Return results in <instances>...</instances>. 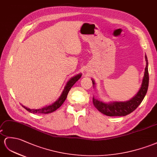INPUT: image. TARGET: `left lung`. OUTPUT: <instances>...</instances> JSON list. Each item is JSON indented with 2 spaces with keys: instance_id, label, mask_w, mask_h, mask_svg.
Listing matches in <instances>:
<instances>
[{
  "instance_id": "left-lung-1",
  "label": "left lung",
  "mask_w": 157,
  "mask_h": 157,
  "mask_svg": "<svg viewBox=\"0 0 157 157\" xmlns=\"http://www.w3.org/2000/svg\"><path fill=\"white\" fill-rule=\"evenodd\" d=\"M146 67L144 69V76L139 91L131 99L125 101H109L104 102L99 99L93 97V102L95 107L101 113L107 116H125L135 111L142 102L145 96L148 87V60L145 55ZM93 87L95 88V82L94 79H91Z\"/></svg>"
}]
</instances>
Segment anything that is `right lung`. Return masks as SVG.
Masks as SVG:
<instances>
[{"label": "right lung", "mask_w": 157, "mask_h": 157, "mask_svg": "<svg viewBox=\"0 0 157 157\" xmlns=\"http://www.w3.org/2000/svg\"><path fill=\"white\" fill-rule=\"evenodd\" d=\"M82 74L80 73L79 74L74 75V77L71 78L69 80H68L66 84L65 87H64V89L62 91V94L60 95L58 99L56 100V101H54L53 103L50 104V105L45 106L42 108H40V109H30V108H28L23 105H22V106L25 108V109H26L28 111H29L30 113H33L47 114V113H52V112L55 111L56 109H58V108L63 103V102L65 101L66 99L67 98L68 92L70 91L71 87L74 85V83L77 81H78V79H80V78L82 77Z\"/></svg>", "instance_id": "obj_1"}]
</instances>
